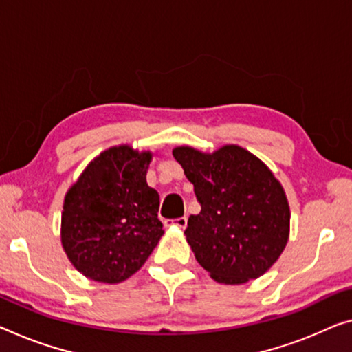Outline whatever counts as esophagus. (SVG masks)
I'll return each instance as SVG.
<instances>
[{"instance_id": "obj_1", "label": "esophagus", "mask_w": 352, "mask_h": 352, "mask_svg": "<svg viewBox=\"0 0 352 352\" xmlns=\"http://www.w3.org/2000/svg\"><path fill=\"white\" fill-rule=\"evenodd\" d=\"M166 225H175V226H177V228L184 230L187 226V217H179L176 220H170V221H166Z\"/></svg>"}]
</instances>
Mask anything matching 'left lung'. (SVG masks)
Returning a JSON list of instances; mask_svg holds the SVG:
<instances>
[{"mask_svg": "<svg viewBox=\"0 0 352 352\" xmlns=\"http://www.w3.org/2000/svg\"><path fill=\"white\" fill-rule=\"evenodd\" d=\"M173 155L201 204L184 231L197 261L225 285L266 274L288 244L291 219L285 188L269 166L237 144L214 153L177 146Z\"/></svg>", "mask_w": 352, "mask_h": 352, "instance_id": "left-lung-1", "label": "left lung"}]
</instances>
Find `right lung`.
Returning <instances> with one entry per match:
<instances>
[{
  "label": "right lung",
  "instance_id": "1",
  "mask_svg": "<svg viewBox=\"0 0 352 352\" xmlns=\"http://www.w3.org/2000/svg\"><path fill=\"white\" fill-rule=\"evenodd\" d=\"M154 154L111 146L89 162L64 197L61 245L72 266L115 285L142 269L164 230L160 198L146 173Z\"/></svg>",
  "mask_w": 352,
  "mask_h": 352
}]
</instances>
